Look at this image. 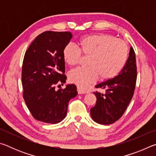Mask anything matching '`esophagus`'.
<instances>
[{"label": "esophagus", "instance_id": "1", "mask_svg": "<svg viewBox=\"0 0 156 156\" xmlns=\"http://www.w3.org/2000/svg\"><path fill=\"white\" fill-rule=\"evenodd\" d=\"M77 91L78 92L79 94H88L89 93V91L87 89H83V88H81L80 87H77Z\"/></svg>", "mask_w": 156, "mask_h": 156}]
</instances>
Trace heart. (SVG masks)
Listing matches in <instances>:
<instances>
[{
    "mask_svg": "<svg viewBox=\"0 0 156 156\" xmlns=\"http://www.w3.org/2000/svg\"><path fill=\"white\" fill-rule=\"evenodd\" d=\"M79 48L69 43L62 51L63 59L69 65L77 64L81 52L89 56L87 67H78L71 71V82L85 87L97 80L114 78L122 70L128 58V46L125 41L108 34L84 36L78 42Z\"/></svg>",
    "mask_w": 156,
    "mask_h": 156,
    "instance_id": "obj_1",
    "label": "heart"
}]
</instances>
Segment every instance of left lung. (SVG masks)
I'll use <instances>...</instances> for the list:
<instances>
[{
  "label": "left lung",
  "instance_id": "8db88e82",
  "mask_svg": "<svg viewBox=\"0 0 156 156\" xmlns=\"http://www.w3.org/2000/svg\"><path fill=\"white\" fill-rule=\"evenodd\" d=\"M137 78L136 55L130 47L125 67L118 76L96 85L105 94L94 92L96 104L90 110L92 119L100 125H111L120 119L133 97Z\"/></svg>",
  "mask_w": 156,
  "mask_h": 156
}]
</instances>
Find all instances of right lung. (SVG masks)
<instances>
[{
	"label": "right lung",
	"mask_w": 156,
	"mask_h": 156,
	"mask_svg": "<svg viewBox=\"0 0 156 156\" xmlns=\"http://www.w3.org/2000/svg\"><path fill=\"white\" fill-rule=\"evenodd\" d=\"M72 36L68 31H44L25 52L22 68L23 98L37 120L49 124L61 122L67 115L69 100L77 96L73 84H67L64 89H55L58 82L65 83L67 79L62 51Z\"/></svg>",
	"instance_id": "1"
}]
</instances>
